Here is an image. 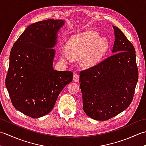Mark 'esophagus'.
Masks as SVG:
<instances>
[{"mask_svg": "<svg viewBox=\"0 0 146 146\" xmlns=\"http://www.w3.org/2000/svg\"><path fill=\"white\" fill-rule=\"evenodd\" d=\"M79 78H80V76H79L78 74L75 73V74H74V75H73V81L76 82H78V80H79Z\"/></svg>", "mask_w": 146, "mask_h": 146, "instance_id": "1", "label": "esophagus"}]
</instances>
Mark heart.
Returning a JSON list of instances; mask_svg holds the SVG:
<instances>
[{
	"label": "heart",
	"instance_id": "obj_1",
	"mask_svg": "<svg viewBox=\"0 0 146 146\" xmlns=\"http://www.w3.org/2000/svg\"><path fill=\"white\" fill-rule=\"evenodd\" d=\"M68 51H61V56L68 61L73 56H82V64L85 66H91L106 54L108 43L105 39L100 38L94 32L84 33L76 35L68 42Z\"/></svg>",
	"mask_w": 146,
	"mask_h": 146
}]
</instances>
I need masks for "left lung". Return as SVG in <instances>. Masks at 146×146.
Returning a JSON list of instances; mask_svg holds the SVG:
<instances>
[{
    "label": "left lung",
    "mask_w": 146,
    "mask_h": 146,
    "mask_svg": "<svg viewBox=\"0 0 146 146\" xmlns=\"http://www.w3.org/2000/svg\"><path fill=\"white\" fill-rule=\"evenodd\" d=\"M110 56L80 73L83 110L97 120H107L131 104L139 71L134 46L117 27Z\"/></svg>",
    "instance_id": "8db88e82"
}]
</instances>
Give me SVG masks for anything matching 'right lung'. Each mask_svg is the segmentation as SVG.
<instances>
[{"label":"right lung","instance_id":"obj_1","mask_svg":"<svg viewBox=\"0 0 146 146\" xmlns=\"http://www.w3.org/2000/svg\"><path fill=\"white\" fill-rule=\"evenodd\" d=\"M63 25V21L52 19L31 24L11 49L6 88L14 107L30 117L50 112L59 94L73 80V72L52 67V48Z\"/></svg>","mask_w":146,"mask_h":146}]
</instances>
